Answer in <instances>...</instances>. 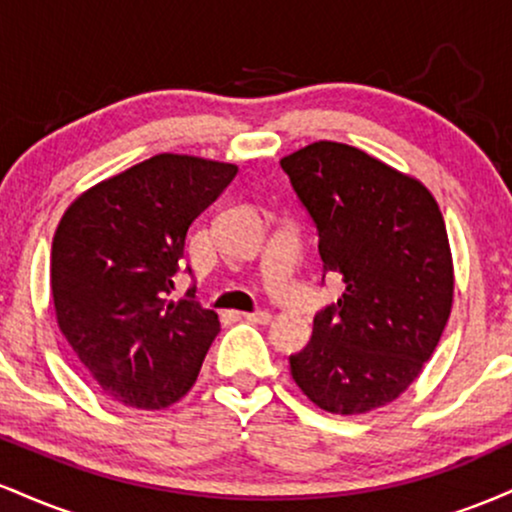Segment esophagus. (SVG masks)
I'll return each mask as SVG.
<instances>
[{"label":"esophagus","mask_w":512,"mask_h":512,"mask_svg":"<svg viewBox=\"0 0 512 512\" xmlns=\"http://www.w3.org/2000/svg\"><path fill=\"white\" fill-rule=\"evenodd\" d=\"M243 320L257 322V325H267V322L272 320V315H269L267 310H255V313H243Z\"/></svg>","instance_id":"obj_1"}]
</instances>
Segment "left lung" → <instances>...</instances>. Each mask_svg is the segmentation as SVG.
Instances as JSON below:
<instances>
[{
    "label": "left lung",
    "mask_w": 512,
    "mask_h": 512,
    "mask_svg": "<svg viewBox=\"0 0 512 512\" xmlns=\"http://www.w3.org/2000/svg\"><path fill=\"white\" fill-rule=\"evenodd\" d=\"M344 293L289 356L303 395L332 414L385 407L414 383L452 308V257L436 199L366 151L315 142L281 158Z\"/></svg>",
    "instance_id": "1"
}]
</instances>
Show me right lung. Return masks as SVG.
<instances>
[{"label":"right lung","instance_id":"right-lung-1","mask_svg":"<svg viewBox=\"0 0 512 512\" xmlns=\"http://www.w3.org/2000/svg\"><path fill=\"white\" fill-rule=\"evenodd\" d=\"M238 168L158 154L74 199L50 255L57 322L115 402L163 409L195 385L219 315L195 296L166 301L187 228Z\"/></svg>","mask_w":512,"mask_h":512}]
</instances>
